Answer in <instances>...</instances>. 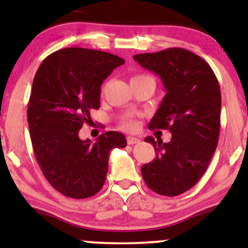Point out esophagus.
<instances>
[{
  "label": "esophagus",
  "instance_id": "obj_1",
  "mask_svg": "<svg viewBox=\"0 0 248 248\" xmlns=\"http://www.w3.org/2000/svg\"><path fill=\"white\" fill-rule=\"evenodd\" d=\"M140 142V139L138 138H134V136H128L127 138V143L128 144H136Z\"/></svg>",
  "mask_w": 248,
  "mask_h": 248
}]
</instances>
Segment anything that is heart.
<instances>
[{
    "instance_id": "obj_1",
    "label": "heart",
    "mask_w": 248,
    "mask_h": 248,
    "mask_svg": "<svg viewBox=\"0 0 248 248\" xmlns=\"http://www.w3.org/2000/svg\"><path fill=\"white\" fill-rule=\"evenodd\" d=\"M136 77H142V76H136ZM136 77H134V78H136ZM136 126H138V122L134 120V119H126V120L122 121L121 124V127L128 130L135 129Z\"/></svg>"
}]
</instances>
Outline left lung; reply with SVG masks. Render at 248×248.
I'll use <instances>...</instances> for the list:
<instances>
[{"label":"left lung","mask_w":248,"mask_h":248,"mask_svg":"<svg viewBox=\"0 0 248 248\" xmlns=\"http://www.w3.org/2000/svg\"><path fill=\"white\" fill-rule=\"evenodd\" d=\"M144 69L160 76L167 94L149 129H168L164 143L148 136L157 153L141 168L147 186L158 195L178 196L202 178L218 144L221 95L217 77L203 58L181 47L135 55Z\"/></svg>","instance_id":"1"}]
</instances>
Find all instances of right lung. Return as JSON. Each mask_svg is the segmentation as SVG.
<instances>
[{
	"label": "right lung",
	"instance_id": "right-lung-1",
	"mask_svg": "<svg viewBox=\"0 0 248 248\" xmlns=\"http://www.w3.org/2000/svg\"><path fill=\"white\" fill-rule=\"evenodd\" d=\"M124 61L99 50L67 47L51 53L37 70L28 107L36 160L57 191L81 199L106 181L110 150L127 146L121 133L101 134L94 143L79 139L91 110L100 107L101 85Z\"/></svg>",
	"mask_w": 248,
	"mask_h": 248
}]
</instances>
